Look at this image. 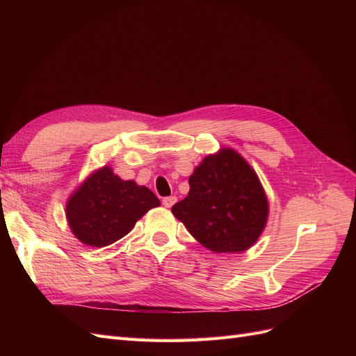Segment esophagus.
I'll return each instance as SVG.
<instances>
[{
  "label": "esophagus",
  "instance_id": "34e87169",
  "mask_svg": "<svg viewBox=\"0 0 356 356\" xmlns=\"http://www.w3.org/2000/svg\"><path fill=\"white\" fill-rule=\"evenodd\" d=\"M175 202H177L175 196H168V197H163V200H161V203H163L165 208H172V204H174Z\"/></svg>",
  "mask_w": 356,
  "mask_h": 356
}]
</instances>
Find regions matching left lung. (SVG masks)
<instances>
[{
  "label": "left lung",
  "mask_w": 356,
  "mask_h": 356,
  "mask_svg": "<svg viewBox=\"0 0 356 356\" xmlns=\"http://www.w3.org/2000/svg\"><path fill=\"white\" fill-rule=\"evenodd\" d=\"M186 199L172 213L213 252H241L261 234L268 203L251 166L233 149L204 157L188 179Z\"/></svg>",
  "instance_id": "1"
}]
</instances>
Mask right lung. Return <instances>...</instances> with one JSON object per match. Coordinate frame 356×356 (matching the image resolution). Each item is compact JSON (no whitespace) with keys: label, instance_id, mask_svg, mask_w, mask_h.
I'll return each instance as SVG.
<instances>
[{"label":"right lung","instance_id":"add662e5","mask_svg":"<svg viewBox=\"0 0 356 356\" xmlns=\"http://www.w3.org/2000/svg\"><path fill=\"white\" fill-rule=\"evenodd\" d=\"M160 204L154 193L123 181L111 168L96 170L67 203V218L77 239L102 248L122 239L135 222Z\"/></svg>","mask_w":356,"mask_h":356}]
</instances>
